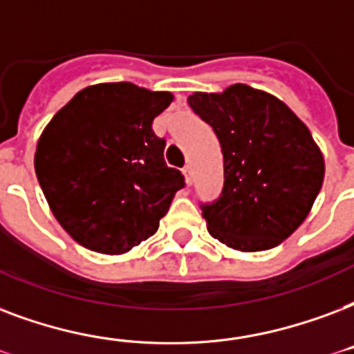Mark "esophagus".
Instances as JSON below:
<instances>
[{"instance_id": "obj_1", "label": "esophagus", "mask_w": 354, "mask_h": 354, "mask_svg": "<svg viewBox=\"0 0 354 354\" xmlns=\"http://www.w3.org/2000/svg\"><path fill=\"white\" fill-rule=\"evenodd\" d=\"M183 176H185V182L187 183L193 182V172H191V167L189 165L183 167Z\"/></svg>"}]
</instances>
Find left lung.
<instances>
[{"mask_svg":"<svg viewBox=\"0 0 354 354\" xmlns=\"http://www.w3.org/2000/svg\"><path fill=\"white\" fill-rule=\"evenodd\" d=\"M187 102L225 158L221 196L201 204L207 232L243 252L273 249L306 219L323 185L325 161L312 133L284 102L243 83Z\"/></svg>","mask_w":354,"mask_h":354,"instance_id":"8db88e82","label":"left lung"}]
</instances>
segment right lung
<instances>
[{
    "mask_svg": "<svg viewBox=\"0 0 354 354\" xmlns=\"http://www.w3.org/2000/svg\"><path fill=\"white\" fill-rule=\"evenodd\" d=\"M171 93L133 83L80 91L46 126L35 172L59 225L102 254H124L158 232L183 174L167 167L152 122Z\"/></svg>",
    "mask_w": 354,
    "mask_h": 354,
    "instance_id": "1",
    "label": "right lung"
}]
</instances>
